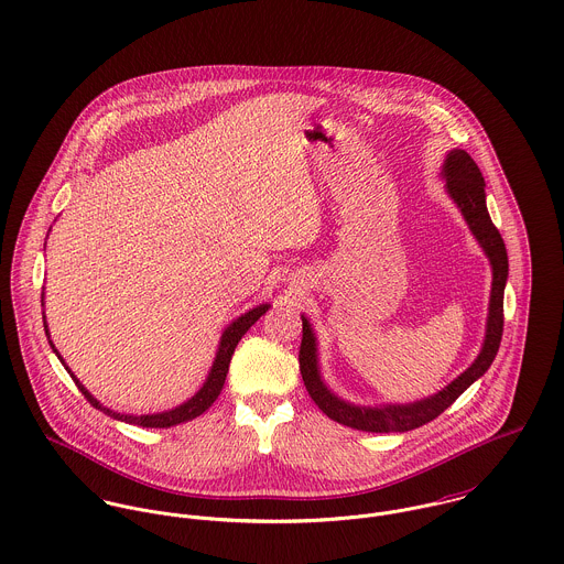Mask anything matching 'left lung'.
<instances>
[{"mask_svg": "<svg viewBox=\"0 0 564 564\" xmlns=\"http://www.w3.org/2000/svg\"><path fill=\"white\" fill-rule=\"evenodd\" d=\"M447 189L451 198L457 203L464 220L470 226L473 235L486 250L492 265V290H490V310L486 339L477 359L466 368L455 381H451L438 394L416 401L410 405H383V408H357L339 401L336 394L327 390L318 375V355H316V338L312 334L310 323L303 318V339L299 350V366L305 381V388L314 403L336 423H341L352 430L372 432V434H390V432H412L423 427L425 423L438 419L451 403L475 381L479 379L492 364L501 336H503V288L508 279V252L501 239L499 228L492 225L486 209L484 194V176L477 163L470 159L466 150H451L445 167Z\"/></svg>", "mask_w": 564, "mask_h": 564, "instance_id": "left-lung-1", "label": "left lung"}]
</instances>
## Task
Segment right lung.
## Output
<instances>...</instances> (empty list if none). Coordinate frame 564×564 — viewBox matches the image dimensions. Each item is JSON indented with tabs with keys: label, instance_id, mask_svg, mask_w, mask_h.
I'll list each match as a JSON object with an SVG mask.
<instances>
[{
	"label": "right lung",
	"instance_id": "add662e5",
	"mask_svg": "<svg viewBox=\"0 0 564 564\" xmlns=\"http://www.w3.org/2000/svg\"><path fill=\"white\" fill-rule=\"evenodd\" d=\"M268 307H270V305H259V307L250 310L248 314H243L241 318H237V321L226 329L223 341H220V348H218V355H216V361H214V368H212V372H209L205 386L200 388V392H198L196 397H192L187 403H183V405H178V408H174V410H170V412L143 414V416L117 414L113 410L100 405V401H96V399L85 390V386L74 377V372H72L67 366H65V368H67V372L72 375V379L76 381L78 390L85 394V399H87L94 408H98V410H102L105 414H109L111 419L123 421V423H132V425H139V427H172V425H178V423H185V421H192V419L200 416L203 412H207V410L214 405V401H216V399L220 397V392H223L226 372H228V364H230V357H232V352H235L237 341H239L241 336L268 312ZM45 334H47V332H45ZM50 344H52V341H50ZM52 348H54V344H52ZM54 352H56V348H54ZM56 355H58V352H56ZM58 359H61V355H58ZM61 361H63V359H61ZM63 364H65V361H63Z\"/></svg>",
	"mask_w": 564,
	"mask_h": 564
}]
</instances>
